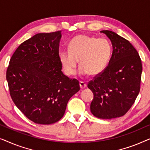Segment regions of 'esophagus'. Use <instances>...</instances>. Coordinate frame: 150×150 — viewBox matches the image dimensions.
Masks as SVG:
<instances>
[{"mask_svg":"<svg viewBox=\"0 0 150 150\" xmlns=\"http://www.w3.org/2000/svg\"><path fill=\"white\" fill-rule=\"evenodd\" d=\"M80 87H81L82 89H85V88L87 87V83L83 81H80Z\"/></svg>","mask_w":150,"mask_h":150,"instance_id":"obj_1","label":"esophagus"}]
</instances>
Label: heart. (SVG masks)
<instances>
[{
    "label": "heart",
    "instance_id": "1",
    "mask_svg": "<svg viewBox=\"0 0 150 150\" xmlns=\"http://www.w3.org/2000/svg\"><path fill=\"white\" fill-rule=\"evenodd\" d=\"M112 45L108 39L79 35L69 43L68 50H63L59 60L67 76L75 74L79 64L81 74L97 76L108 66L112 55Z\"/></svg>",
    "mask_w": 150,
    "mask_h": 150
}]
</instances>
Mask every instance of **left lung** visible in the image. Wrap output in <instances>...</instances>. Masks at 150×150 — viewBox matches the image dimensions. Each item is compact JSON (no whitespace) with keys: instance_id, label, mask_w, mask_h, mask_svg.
I'll return each instance as SVG.
<instances>
[{"instance_id":"left-lung-1","label":"left lung","mask_w":150,"mask_h":150,"mask_svg":"<svg viewBox=\"0 0 150 150\" xmlns=\"http://www.w3.org/2000/svg\"><path fill=\"white\" fill-rule=\"evenodd\" d=\"M110 39L112 54L106 68L88 83L93 93L90 109L100 119L124 115L140 91L142 63L128 40L110 30H102Z\"/></svg>"}]
</instances>
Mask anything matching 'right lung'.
Here are the masks:
<instances>
[{"label": "right lung", "instance_id": "right-lung-1", "mask_svg": "<svg viewBox=\"0 0 150 150\" xmlns=\"http://www.w3.org/2000/svg\"><path fill=\"white\" fill-rule=\"evenodd\" d=\"M61 32L38 33L22 43L7 69L12 100L35 124L47 125L60 120L69 100L80 90L79 81L61 71Z\"/></svg>", "mask_w": 150, "mask_h": 150}]
</instances>
